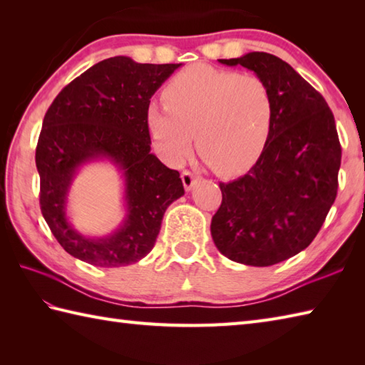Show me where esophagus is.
Segmentation results:
<instances>
[{"label": "esophagus", "mask_w": 365, "mask_h": 365, "mask_svg": "<svg viewBox=\"0 0 365 365\" xmlns=\"http://www.w3.org/2000/svg\"><path fill=\"white\" fill-rule=\"evenodd\" d=\"M197 180H199V175L192 174L191 170H183L182 173V182H183V187L187 191H190L192 187H195Z\"/></svg>", "instance_id": "obj_1"}]
</instances>
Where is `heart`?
I'll list each match as a JSON object with an SVG mask.
<instances>
[{
	"label": "heart",
	"mask_w": 365,
	"mask_h": 365,
	"mask_svg": "<svg viewBox=\"0 0 365 365\" xmlns=\"http://www.w3.org/2000/svg\"><path fill=\"white\" fill-rule=\"evenodd\" d=\"M165 106L147 111L152 136L173 161L191 150V135L208 166L237 174L260 157L274 122V98L254 75L192 64L166 84Z\"/></svg>",
	"instance_id": "obj_1"
}]
</instances>
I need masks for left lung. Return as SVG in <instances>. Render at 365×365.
Masks as SVG:
<instances>
[{"label":"left lung","mask_w":365,"mask_h":365,"mask_svg":"<svg viewBox=\"0 0 365 365\" xmlns=\"http://www.w3.org/2000/svg\"><path fill=\"white\" fill-rule=\"evenodd\" d=\"M268 84L274 122L265 149L243 177L220 183L212 237L227 259L251 267L284 262L312 243L337 196L342 147L327 100L274 54L221 59Z\"/></svg>","instance_id":"left-lung-1"}]
</instances>
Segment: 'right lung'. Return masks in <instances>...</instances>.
Instances as JSON below:
<instances>
[{
    "mask_svg": "<svg viewBox=\"0 0 365 365\" xmlns=\"http://www.w3.org/2000/svg\"><path fill=\"white\" fill-rule=\"evenodd\" d=\"M180 64H138L127 56L100 61L59 92L46 111L36 147L41 210L64 250L94 267L118 268L145 257L166 208L185 195L178 170L150 153V98ZM110 159L126 177L128 218L111 236L76 232L65 215L74 173Z\"/></svg>",
    "mask_w": 365,
    "mask_h": 365,
    "instance_id": "obj_1",
    "label": "right lung"
}]
</instances>
